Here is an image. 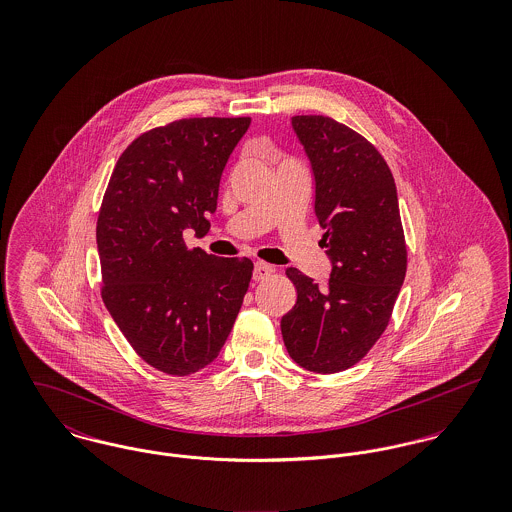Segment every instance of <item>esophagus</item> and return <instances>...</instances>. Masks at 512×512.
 Segmentation results:
<instances>
[{
    "label": "esophagus",
    "instance_id": "1",
    "mask_svg": "<svg viewBox=\"0 0 512 512\" xmlns=\"http://www.w3.org/2000/svg\"><path fill=\"white\" fill-rule=\"evenodd\" d=\"M272 272H274V266H270V264H264V262H256L254 264V280L256 282L266 280Z\"/></svg>",
    "mask_w": 512,
    "mask_h": 512
}]
</instances>
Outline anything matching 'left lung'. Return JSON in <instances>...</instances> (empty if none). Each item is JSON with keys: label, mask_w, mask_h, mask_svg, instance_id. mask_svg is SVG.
I'll use <instances>...</instances> for the list:
<instances>
[{"label": "left lung", "mask_w": 512, "mask_h": 512, "mask_svg": "<svg viewBox=\"0 0 512 512\" xmlns=\"http://www.w3.org/2000/svg\"><path fill=\"white\" fill-rule=\"evenodd\" d=\"M313 175V211L331 262L325 286L288 268L297 301L282 317L293 361L319 374L357 365L384 333L406 276L394 177L363 136L327 116H293Z\"/></svg>", "instance_id": "obj_1"}]
</instances>
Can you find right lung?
<instances>
[{
    "instance_id": "1",
    "label": "right lung",
    "mask_w": 512,
    "mask_h": 512,
    "mask_svg": "<svg viewBox=\"0 0 512 512\" xmlns=\"http://www.w3.org/2000/svg\"><path fill=\"white\" fill-rule=\"evenodd\" d=\"M250 118H189L120 155L98 217L102 299L147 365L187 376L219 357L252 278L248 258L185 246L205 236L220 175Z\"/></svg>"
}]
</instances>
